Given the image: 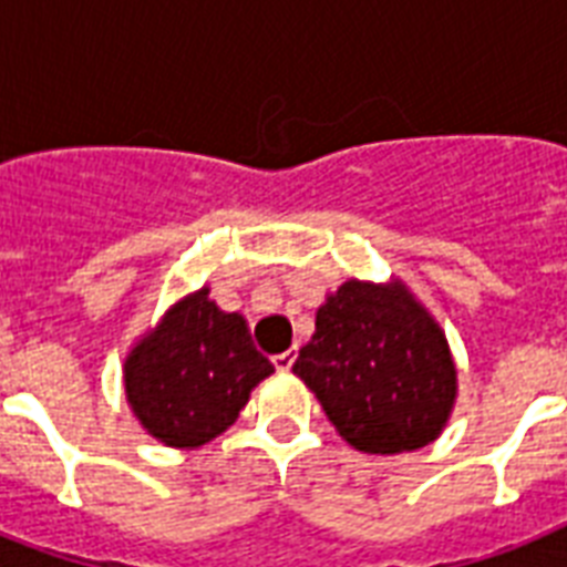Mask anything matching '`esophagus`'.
Returning a JSON list of instances; mask_svg holds the SVG:
<instances>
[{
	"label": "esophagus",
	"instance_id": "obj_1",
	"mask_svg": "<svg viewBox=\"0 0 567 567\" xmlns=\"http://www.w3.org/2000/svg\"><path fill=\"white\" fill-rule=\"evenodd\" d=\"M293 359H297V353H293V350H285V353L274 355V364H276V371H291Z\"/></svg>",
	"mask_w": 567,
	"mask_h": 567
}]
</instances>
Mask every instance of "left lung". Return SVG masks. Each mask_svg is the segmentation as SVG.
<instances>
[{"label":"left lung","mask_w":567,"mask_h":567,"mask_svg":"<svg viewBox=\"0 0 567 567\" xmlns=\"http://www.w3.org/2000/svg\"><path fill=\"white\" fill-rule=\"evenodd\" d=\"M293 373L347 444L379 456L426 447L456 403L444 329L400 279H350L329 293Z\"/></svg>","instance_id":"1"}]
</instances>
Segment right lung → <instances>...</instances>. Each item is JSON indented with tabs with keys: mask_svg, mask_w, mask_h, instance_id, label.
Here are the masks:
<instances>
[{
	"mask_svg": "<svg viewBox=\"0 0 567 567\" xmlns=\"http://www.w3.org/2000/svg\"><path fill=\"white\" fill-rule=\"evenodd\" d=\"M274 373L247 320L220 311L208 288L164 311L126 355L123 382L132 412L167 447H203L238 421L249 391Z\"/></svg>",
	"mask_w": 567,
	"mask_h": 567,
	"instance_id": "add662e5",
	"label": "right lung"
}]
</instances>
